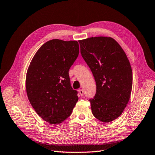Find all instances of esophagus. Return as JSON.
Returning a JSON list of instances; mask_svg holds the SVG:
<instances>
[{
	"label": "esophagus",
	"mask_w": 155,
	"mask_h": 155,
	"mask_svg": "<svg viewBox=\"0 0 155 155\" xmlns=\"http://www.w3.org/2000/svg\"><path fill=\"white\" fill-rule=\"evenodd\" d=\"M78 93H79V94H80V96H82L83 95H84V91L80 89V90H78Z\"/></svg>",
	"instance_id": "obj_1"
}]
</instances>
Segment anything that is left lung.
<instances>
[{"instance_id": "1", "label": "left lung", "mask_w": 155, "mask_h": 155, "mask_svg": "<svg viewBox=\"0 0 155 155\" xmlns=\"http://www.w3.org/2000/svg\"><path fill=\"white\" fill-rule=\"evenodd\" d=\"M78 42L96 84V94L89 100L92 114L101 122H111L121 115L130 100L133 82L130 61L111 37H90Z\"/></svg>"}]
</instances>
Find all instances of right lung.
<instances>
[{
	"label": "right lung",
	"mask_w": 155,
	"mask_h": 155,
	"mask_svg": "<svg viewBox=\"0 0 155 155\" xmlns=\"http://www.w3.org/2000/svg\"><path fill=\"white\" fill-rule=\"evenodd\" d=\"M78 53L77 41L50 40L37 50L27 69V97L36 113L50 124L63 122L78 101L77 92L71 86L69 70Z\"/></svg>",
	"instance_id": "add662e5"
}]
</instances>
